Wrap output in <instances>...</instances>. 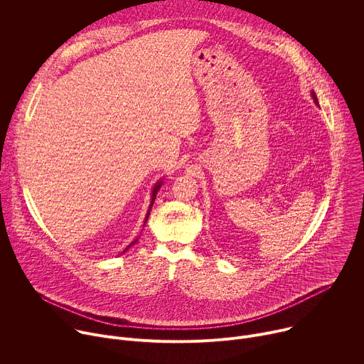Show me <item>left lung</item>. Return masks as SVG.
<instances>
[{"instance_id": "left-lung-1", "label": "left lung", "mask_w": 364, "mask_h": 364, "mask_svg": "<svg viewBox=\"0 0 364 364\" xmlns=\"http://www.w3.org/2000/svg\"><path fill=\"white\" fill-rule=\"evenodd\" d=\"M313 97H314V100H316V103H318V102H317V96H316V93H314V92H313Z\"/></svg>"}]
</instances>
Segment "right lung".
I'll return each mask as SVG.
<instances>
[{
  "label": "right lung",
  "mask_w": 364,
  "mask_h": 364,
  "mask_svg": "<svg viewBox=\"0 0 364 364\" xmlns=\"http://www.w3.org/2000/svg\"><path fill=\"white\" fill-rule=\"evenodd\" d=\"M160 187H161V181H160L157 186H155V187H154V190H152V198H151L149 209H148V212H146V216H145V222H146V219H148V216H149V210H151V207H152V204H154V200H155V196H157V191L160 190ZM144 226H145V225H144ZM136 240H138V239H135V240H134V242H132L129 246H132L134 243H136ZM129 246H128V247H129ZM128 247H127V249H128ZM124 252H125V250H124Z\"/></svg>",
  "instance_id": "right-lung-1"
}]
</instances>
